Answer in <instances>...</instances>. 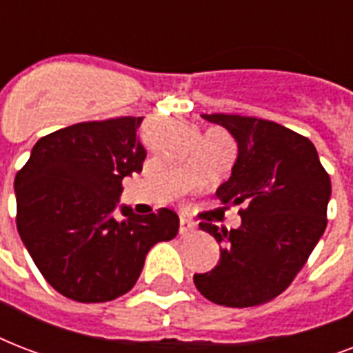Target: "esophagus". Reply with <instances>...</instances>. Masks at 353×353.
Masks as SVG:
<instances>
[{
	"label": "esophagus",
	"mask_w": 353,
	"mask_h": 353,
	"mask_svg": "<svg viewBox=\"0 0 353 353\" xmlns=\"http://www.w3.org/2000/svg\"><path fill=\"white\" fill-rule=\"evenodd\" d=\"M194 229H196V223H194V221L187 220V218H181V221H179V234L187 236L190 234V232H194Z\"/></svg>",
	"instance_id": "1"
}]
</instances>
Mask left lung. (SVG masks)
Wrapping results in <instances>:
<instances>
[{"label": "left lung", "mask_w": 353, "mask_h": 353, "mask_svg": "<svg viewBox=\"0 0 353 353\" xmlns=\"http://www.w3.org/2000/svg\"><path fill=\"white\" fill-rule=\"evenodd\" d=\"M203 119L229 130L238 143L231 177L216 196L243 209L238 229L199 223L221 252L212 271L194 274V284L220 306L265 304L293 282L321 240L332 181L312 141L290 128L227 113Z\"/></svg>", "instance_id": "8db88e82"}]
</instances>
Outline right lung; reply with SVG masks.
<instances>
[{"label": "right lung", "instance_id": "right-lung-1", "mask_svg": "<svg viewBox=\"0 0 353 353\" xmlns=\"http://www.w3.org/2000/svg\"><path fill=\"white\" fill-rule=\"evenodd\" d=\"M143 117L79 122L41 137L16 174V225L49 284L77 302H108L132 290L157 241L176 238L174 210L133 214L122 179L143 170Z\"/></svg>", "mask_w": 353, "mask_h": 353}]
</instances>
